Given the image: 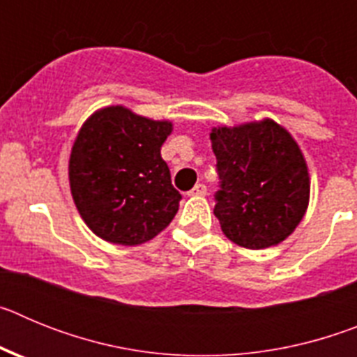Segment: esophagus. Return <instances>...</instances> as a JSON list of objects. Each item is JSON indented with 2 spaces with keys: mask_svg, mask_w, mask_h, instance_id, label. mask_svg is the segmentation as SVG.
Here are the masks:
<instances>
[{
  "mask_svg": "<svg viewBox=\"0 0 357 357\" xmlns=\"http://www.w3.org/2000/svg\"><path fill=\"white\" fill-rule=\"evenodd\" d=\"M206 193H207L206 184H197L193 189H191V191H189V195H191V197H204Z\"/></svg>",
  "mask_w": 357,
  "mask_h": 357,
  "instance_id": "esophagus-1",
  "label": "esophagus"
}]
</instances>
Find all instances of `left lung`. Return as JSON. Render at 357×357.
<instances>
[{
    "label": "left lung",
    "instance_id": "left-lung-1",
    "mask_svg": "<svg viewBox=\"0 0 357 357\" xmlns=\"http://www.w3.org/2000/svg\"><path fill=\"white\" fill-rule=\"evenodd\" d=\"M220 189L214 216L223 234L252 250L284 241L304 218L309 173L301 148L272 119L211 132Z\"/></svg>",
    "mask_w": 357,
    "mask_h": 357
}]
</instances>
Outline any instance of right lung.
Masks as SVG:
<instances>
[{"label":"right lung","instance_id":"right-lung-1","mask_svg":"<svg viewBox=\"0 0 357 357\" xmlns=\"http://www.w3.org/2000/svg\"><path fill=\"white\" fill-rule=\"evenodd\" d=\"M172 128L121 105L96 110L82 125L69 157V185L98 238L134 247L175 218L182 197L160 157Z\"/></svg>","mask_w":357,"mask_h":357}]
</instances>
